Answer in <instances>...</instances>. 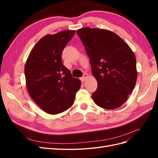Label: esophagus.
I'll list each match as a JSON object with an SVG mask.
<instances>
[{"instance_id":"1","label":"esophagus","mask_w":158,"mask_h":158,"mask_svg":"<svg viewBox=\"0 0 158 158\" xmlns=\"http://www.w3.org/2000/svg\"><path fill=\"white\" fill-rule=\"evenodd\" d=\"M88 77V74H84V76L82 77V78H81V80H82V81H85V80H86V78Z\"/></svg>"}]
</instances>
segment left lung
Masks as SVG:
<instances>
[{
	"label": "left lung",
	"instance_id": "8db88e82",
	"mask_svg": "<svg viewBox=\"0 0 158 158\" xmlns=\"http://www.w3.org/2000/svg\"><path fill=\"white\" fill-rule=\"evenodd\" d=\"M85 47L97 80L92 94L95 103L114 109L127 102L137 80L136 57L130 47L116 33L107 30L84 27L76 31Z\"/></svg>",
	"mask_w": 158,
	"mask_h": 158
}]
</instances>
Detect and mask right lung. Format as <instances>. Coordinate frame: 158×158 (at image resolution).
<instances>
[{"label":"right lung","instance_id":"1","mask_svg":"<svg viewBox=\"0 0 158 158\" xmlns=\"http://www.w3.org/2000/svg\"><path fill=\"white\" fill-rule=\"evenodd\" d=\"M75 34L64 30L46 35L38 41L26 60L24 73L27 92L45 112L56 114L73 106L81 82L63 64L62 52Z\"/></svg>","mask_w":158,"mask_h":158}]
</instances>
